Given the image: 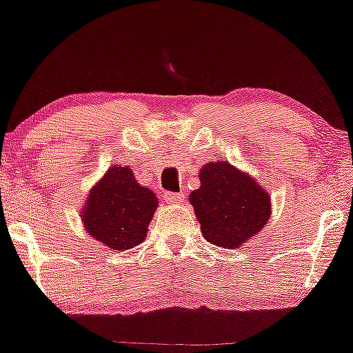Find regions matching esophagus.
I'll return each instance as SVG.
<instances>
[{
  "mask_svg": "<svg viewBox=\"0 0 353 353\" xmlns=\"http://www.w3.org/2000/svg\"><path fill=\"white\" fill-rule=\"evenodd\" d=\"M164 201L169 202V204H177V202L184 201V194L182 192H165Z\"/></svg>",
  "mask_w": 353,
  "mask_h": 353,
  "instance_id": "esophagus-1",
  "label": "esophagus"
}]
</instances>
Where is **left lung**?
Here are the masks:
<instances>
[{
  "instance_id": "8db88e82",
  "label": "left lung",
  "mask_w": 353,
  "mask_h": 353,
  "mask_svg": "<svg viewBox=\"0 0 353 353\" xmlns=\"http://www.w3.org/2000/svg\"><path fill=\"white\" fill-rule=\"evenodd\" d=\"M192 190L194 205L205 241L237 249L255 236L270 217V197L257 181L229 163H208Z\"/></svg>"
}]
</instances>
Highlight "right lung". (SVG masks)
I'll return each mask as SVG.
<instances>
[{
    "label": "right lung",
    "mask_w": 353,
    "mask_h": 353,
    "mask_svg": "<svg viewBox=\"0 0 353 353\" xmlns=\"http://www.w3.org/2000/svg\"><path fill=\"white\" fill-rule=\"evenodd\" d=\"M157 208L156 196L139 185L129 168H111L91 189L83 212L84 228L112 250L139 245Z\"/></svg>",
    "instance_id": "1"
}]
</instances>
